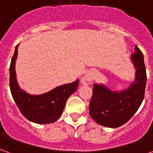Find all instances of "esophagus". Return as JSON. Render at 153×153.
Masks as SVG:
<instances>
[{"instance_id":"34e87169","label":"esophagus","mask_w":153,"mask_h":153,"mask_svg":"<svg viewBox=\"0 0 153 153\" xmlns=\"http://www.w3.org/2000/svg\"><path fill=\"white\" fill-rule=\"evenodd\" d=\"M92 79H93L92 73L91 71L87 72V74L81 78V83L82 85H89L91 83Z\"/></svg>"}]
</instances>
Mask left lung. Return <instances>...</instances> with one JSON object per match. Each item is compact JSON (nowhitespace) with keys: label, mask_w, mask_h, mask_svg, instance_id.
I'll use <instances>...</instances> for the list:
<instances>
[{"label":"left lung","mask_w":153,"mask_h":153,"mask_svg":"<svg viewBox=\"0 0 153 153\" xmlns=\"http://www.w3.org/2000/svg\"><path fill=\"white\" fill-rule=\"evenodd\" d=\"M131 61L136 74L134 81L128 88L115 91L102 83L93 85L90 115L100 125L107 128L123 125L133 116L143 102L146 87V69L144 55L136 45Z\"/></svg>","instance_id":"obj_1"}]
</instances>
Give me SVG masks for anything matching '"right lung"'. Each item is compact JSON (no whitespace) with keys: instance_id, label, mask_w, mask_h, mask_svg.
Here are the masks:
<instances>
[{"instance_id":"obj_1","label":"right lung","mask_w":153,"mask_h":153,"mask_svg":"<svg viewBox=\"0 0 153 153\" xmlns=\"http://www.w3.org/2000/svg\"><path fill=\"white\" fill-rule=\"evenodd\" d=\"M18 45L19 44L15 47L9 67V87L12 96L20 111L27 120L39 124L53 123L62 114L67 99L78 88L79 79L58 86L44 94H29L20 87L17 80L15 64Z\"/></svg>"}]
</instances>
